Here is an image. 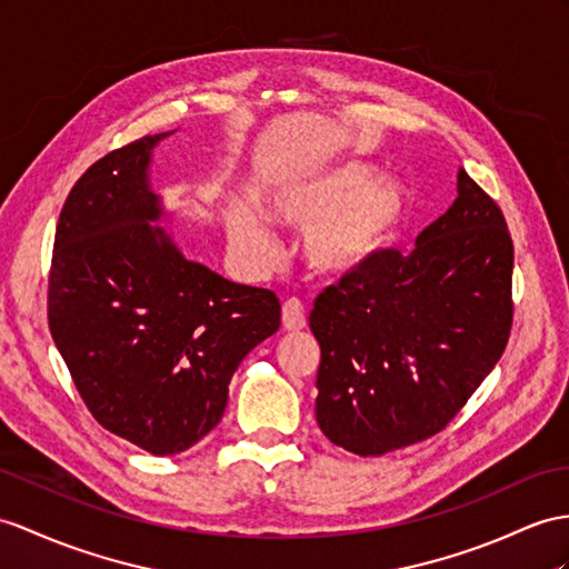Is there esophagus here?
<instances>
[{"mask_svg":"<svg viewBox=\"0 0 569 569\" xmlns=\"http://www.w3.org/2000/svg\"><path fill=\"white\" fill-rule=\"evenodd\" d=\"M282 326L287 330H301L307 326V309H303L301 299L292 297L282 303Z\"/></svg>","mask_w":569,"mask_h":569,"instance_id":"1","label":"esophagus"}]
</instances>
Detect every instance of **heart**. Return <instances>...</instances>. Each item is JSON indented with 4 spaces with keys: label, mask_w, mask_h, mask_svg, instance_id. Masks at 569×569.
Masks as SVG:
<instances>
[{
    "label": "heart",
    "mask_w": 569,
    "mask_h": 569,
    "mask_svg": "<svg viewBox=\"0 0 569 569\" xmlns=\"http://www.w3.org/2000/svg\"><path fill=\"white\" fill-rule=\"evenodd\" d=\"M373 169L345 163L307 180H295L270 196L272 214L303 233V258L321 274H345L379 251L403 214V190L393 180L371 183ZM229 237L253 266L274 258L270 229L251 212L229 219Z\"/></svg>",
    "instance_id": "heart-1"
}]
</instances>
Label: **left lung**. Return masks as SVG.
<instances>
[{
    "label": "left lung",
    "mask_w": 569,
    "mask_h": 569,
    "mask_svg": "<svg viewBox=\"0 0 569 569\" xmlns=\"http://www.w3.org/2000/svg\"><path fill=\"white\" fill-rule=\"evenodd\" d=\"M410 253H373L313 301L321 345L316 420L359 456L441 432L507 348L511 243L505 214L463 169L459 198Z\"/></svg>",
    "instance_id": "obj_1"
}]
</instances>
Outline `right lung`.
Masks as SVG:
<instances>
[{
	"instance_id": "right-lung-1",
	"label": "right lung",
	"mask_w": 569,
	"mask_h": 569,
	"mask_svg": "<svg viewBox=\"0 0 569 569\" xmlns=\"http://www.w3.org/2000/svg\"><path fill=\"white\" fill-rule=\"evenodd\" d=\"M147 134L91 163L62 204L48 326L77 391L108 432L171 456L217 427L241 359L280 328L270 289L186 260L151 221Z\"/></svg>"
}]
</instances>
